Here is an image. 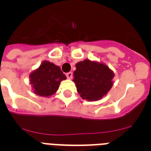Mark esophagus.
<instances>
[{"instance_id":"esophagus-1","label":"esophagus","mask_w":151,"mask_h":151,"mask_svg":"<svg viewBox=\"0 0 151 151\" xmlns=\"http://www.w3.org/2000/svg\"><path fill=\"white\" fill-rule=\"evenodd\" d=\"M66 76L68 78L71 79V78H73V73H72V72H69V73H66Z\"/></svg>"}]
</instances>
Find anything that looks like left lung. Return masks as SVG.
I'll list each match as a JSON object with an SVG mask.
<instances>
[{
	"instance_id": "left-lung-1",
	"label": "left lung",
	"mask_w": 151,
	"mask_h": 151,
	"mask_svg": "<svg viewBox=\"0 0 151 151\" xmlns=\"http://www.w3.org/2000/svg\"><path fill=\"white\" fill-rule=\"evenodd\" d=\"M76 67L73 81L83 99L90 101L101 99L113 86L114 74L104 64L85 60L78 62Z\"/></svg>"
}]
</instances>
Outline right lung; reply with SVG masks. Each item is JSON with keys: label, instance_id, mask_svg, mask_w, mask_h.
Segmentation results:
<instances>
[{"label": "right lung", "instance_id": "1", "mask_svg": "<svg viewBox=\"0 0 151 151\" xmlns=\"http://www.w3.org/2000/svg\"><path fill=\"white\" fill-rule=\"evenodd\" d=\"M66 78L60 68L48 61L42 63L39 68L30 75L34 92L43 97L53 95L59 88L60 81Z\"/></svg>", "mask_w": 151, "mask_h": 151}]
</instances>
